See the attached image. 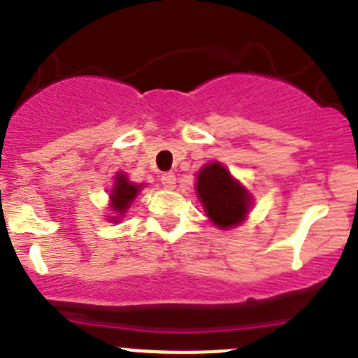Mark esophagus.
Returning a JSON list of instances; mask_svg holds the SVG:
<instances>
[{"mask_svg": "<svg viewBox=\"0 0 358 358\" xmlns=\"http://www.w3.org/2000/svg\"><path fill=\"white\" fill-rule=\"evenodd\" d=\"M160 182H162V185L166 187V189H175L176 176L173 175V173H164V175L160 176Z\"/></svg>", "mask_w": 358, "mask_h": 358, "instance_id": "34e87169", "label": "esophagus"}]
</instances>
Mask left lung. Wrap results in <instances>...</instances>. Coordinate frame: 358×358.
Segmentation results:
<instances>
[{
  "label": "left lung",
  "instance_id": "1",
  "mask_svg": "<svg viewBox=\"0 0 358 358\" xmlns=\"http://www.w3.org/2000/svg\"><path fill=\"white\" fill-rule=\"evenodd\" d=\"M196 194L208 219L222 229L243 222L252 205L245 187L236 182L220 162H210L199 169Z\"/></svg>",
  "mask_w": 358,
  "mask_h": 358
}]
</instances>
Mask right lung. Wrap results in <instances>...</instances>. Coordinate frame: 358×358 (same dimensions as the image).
Masks as SVG:
<instances>
[{"mask_svg": "<svg viewBox=\"0 0 358 358\" xmlns=\"http://www.w3.org/2000/svg\"><path fill=\"white\" fill-rule=\"evenodd\" d=\"M143 185H136V183L129 182L123 173H118L115 180V185L111 190V208L115 210L118 215L115 217V220H118L120 217L125 215V212L129 210V206L132 205V201L136 199L138 192L141 190Z\"/></svg>", "mask_w": 358, "mask_h": 358, "instance_id": "1", "label": "right lung"}]
</instances>
